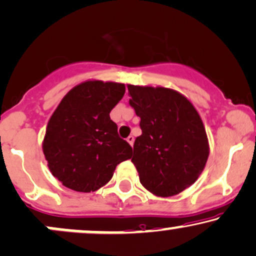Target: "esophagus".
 I'll return each instance as SVG.
<instances>
[{
	"mask_svg": "<svg viewBox=\"0 0 256 256\" xmlns=\"http://www.w3.org/2000/svg\"><path fill=\"white\" fill-rule=\"evenodd\" d=\"M127 141H128L129 145L133 146V144H134V136H132V135H129V136L127 138Z\"/></svg>",
	"mask_w": 256,
	"mask_h": 256,
	"instance_id": "esophagus-1",
	"label": "esophagus"
}]
</instances>
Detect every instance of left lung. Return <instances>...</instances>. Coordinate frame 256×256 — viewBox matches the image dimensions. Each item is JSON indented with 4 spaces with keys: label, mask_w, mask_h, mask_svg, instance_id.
<instances>
[{
    "label": "left lung",
    "mask_w": 256,
    "mask_h": 256,
    "mask_svg": "<svg viewBox=\"0 0 256 256\" xmlns=\"http://www.w3.org/2000/svg\"><path fill=\"white\" fill-rule=\"evenodd\" d=\"M129 104L140 117L132 162L141 184L157 196H172L196 181L210 154L202 120L175 90L128 85Z\"/></svg>",
    "instance_id": "obj_1"
}]
</instances>
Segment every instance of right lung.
I'll use <instances>...</instances> for the list:
<instances>
[{"mask_svg":"<svg viewBox=\"0 0 256 256\" xmlns=\"http://www.w3.org/2000/svg\"><path fill=\"white\" fill-rule=\"evenodd\" d=\"M118 82L90 80L72 88L54 111L43 141L48 166L64 187L96 192L116 166L132 158V147L117 134L110 111L124 96Z\"/></svg>","mask_w":256,"mask_h":256,"instance_id":"obj_1","label":"right lung"}]
</instances>
